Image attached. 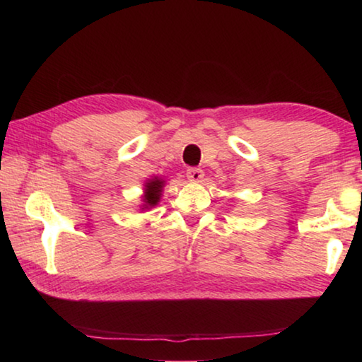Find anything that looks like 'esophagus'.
I'll list each match as a JSON object with an SVG mask.
<instances>
[{"mask_svg": "<svg viewBox=\"0 0 362 362\" xmlns=\"http://www.w3.org/2000/svg\"><path fill=\"white\" fill-rule=\"evenodd\" d=\"M204 177V173L198 168H189L187 169V179L189 182H201Z\"/></svg>", "mask_w": 362, "mask_h": 362, "instance_id": "obj_1", "label": "esophagus"}]
</instances>
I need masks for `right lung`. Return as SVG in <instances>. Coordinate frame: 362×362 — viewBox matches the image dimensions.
<instances>
[{
    "mask_svg": "<svg viewBox=\"0 0 362 362\" xmlns=\"http://www.w3.org/2000/svg\"><path fill=\"white\" fill-rule=\"evenodd\" d=\"M163 187H164V180L163 179H150L148 182H145V193H144V206L142 209H150V207L156 206L159 203V198H161L163 193Z\"/></svg>",
    "mask_w": 362,
    "mask_h": 362,
    "instance_id": "obj_1",
    "label": "right lung"
}]
</instances>
